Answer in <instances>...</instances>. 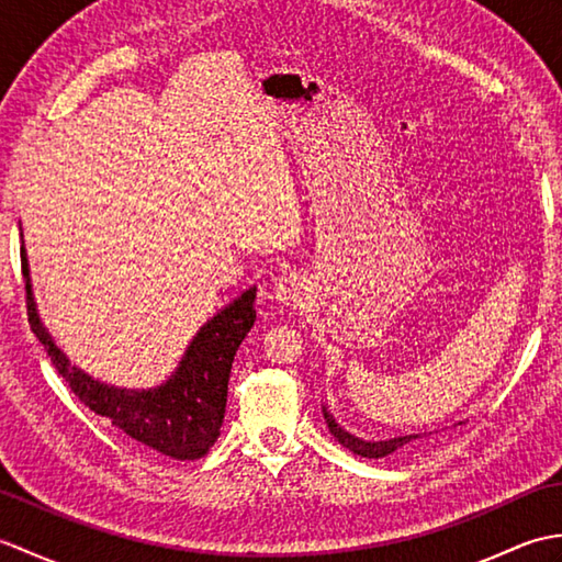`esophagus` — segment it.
<instances>
[{
	"mask_svg": "<svg viewBox=\"0 0 562 562\" xmlns=\"http://www.w3.org/2000/svg\"><path fill=\"white\" fill-rule=\"evenodd\" d=\"M308 294H312V282L302 278V274L290 272V274H282V278L274 280L272 300L278 304L296 306V304H302L304 300H308Z\"/></svg>",
	"mask_w": 562,
	"mask_h": 562,
	"instance_id": "1",
	"label": "esophagus"
}]
</instances>
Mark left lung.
I'll list each match as a JSON object with an SVG mask.
<instances>
[{"label": "left lung", "instance_id": "obj_1", "mask_svg": "<svg viewBox=\"0 0 562 562\" xmlns=\"http://www.w3.org/2000/svg\"><path fill=\"white\" fill-rule=\"evenodd\" d=\"M324 417H326L330 435L336 437L342 447H348L352 453H357V457H364V459H384V457H389V453L398 451V449L420 445L423 437L432 435L429 432V435H403V437H391V439H362V437L348 432L342 425H338V420L330 415L326 405H324ZM457 425H463V423H457Z\"/></svg>", "mask_w": 562, "mask_h": 562}]
</instances>
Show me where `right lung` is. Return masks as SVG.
Masks as SVG:
<instances>
[{"label": "right lung", "mask_w": 562, "mask_h": 562, "mask_svg": "<svg viewBox=\"0 0 562 562\" xmlns=\"http://www.w3.org/2000/svg\"><path fill=\"white\" fill-rule=\"evenodd\" d=\"M21 268L23 280H26L31 328L50 355L57 372L75 391V396L89 411L123 429L130 439L164 453V457L178 461L205 457L217 441L224 423L234 355L248 330L254 328L256 284L200 326L171 376L149 389H125L105 384L69 362V357L55 345L50 330L41 321L38 306H35L26 246H21Z\"/></svg>", "instance_id": "right-lung-1"}]
</instances>
